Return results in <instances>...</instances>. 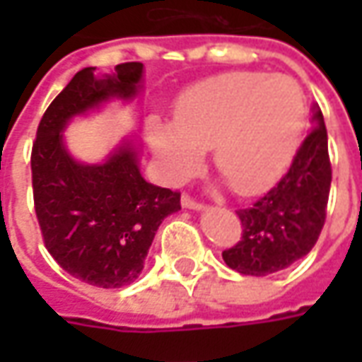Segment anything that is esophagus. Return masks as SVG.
<instances>
[{
  "label": "esophagus",
  "instance_id": "34e87169",
  "mask_svg": "<svg viewBox=\"0 0 362 362\" xmlns=\"http://www.w3.org/2000/svg\"><path fill=\"white\" fill-rule=\"evenodd\" d=\"M182 205H184V207H188V209H202V207H204V205L199 204L197 199H194V197L188 196V194H184V196H182Z\"/></svg>",
  "mask_w": 362,
  "mask_h": 362
}]
</instances>
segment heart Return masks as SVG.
Masks as SVG:
<instances>
[{"label":"heart","instance_id":"heart-1","mask_svg":"<svg viewBox=\"0 0 362 362\" xmlns=\"http://www.w3.org/2000/svg\"><path fill=\"white\" fill-rule=\"evenodd\" d=\"M306 119L298 83L287 75L230 71L182 93L174 124L153 119L147 139L173 184L196 173L204 151L238 196H254L279 180L293 160Z\"/></svg>","mask_w":362,"mask_h":362}]
</instances>
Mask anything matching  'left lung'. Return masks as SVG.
I'll list each match as a JSON object with an SVG mask.
<instances>
[{
	"label": "left lung",
	"instance_id": "left-lung-1",
	"mask_svg": "<svg viewBox=\"0 0 362 362\" xmlns=\"http://www.w3.org/2000/svg\"><path fill=\"white\" fill-rule=\"evenodd\" d=\"M312 122L283 178L250 207L236 211L243 236L223 252L230 269L262 277L285 269L314 248L326 223L332 163L318 108Z\"/></svg>",
	"mask_w": 362,
	"mask_h": 362
}]
</instances>
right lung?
<instances>
[{"instance_id": "add662e5", "label": "right lung", "mask_w": 362, "mask_h": 362, "mask_svg": "<svg viewBox=\"0 0 362 362\" xmlns=\"http://www.w3.org/2000/svg\"><path fill=\"white\" fill-rule=\"evenodd\" d=\"M96 67L74 75L44 112L30 153L35 211L46 250L75 279L119 288L137 279L158 225L180 209V192L143 180L127 143L104 165H81L62 141L67 119L110 96L132 98L143 64L126 62L96 79Z\"/></svg>"}]
</instances>
